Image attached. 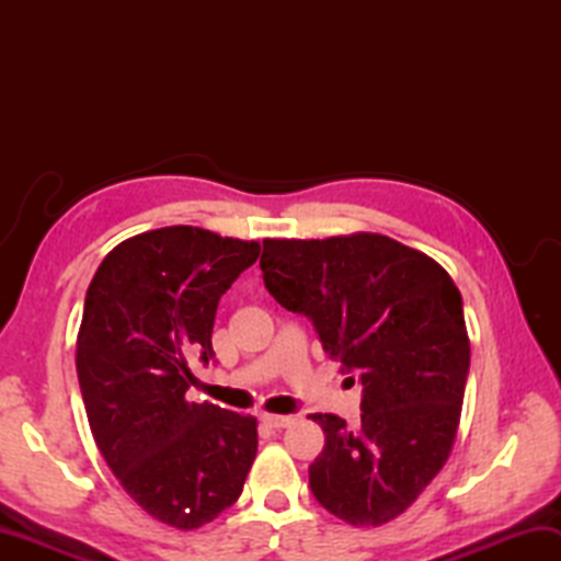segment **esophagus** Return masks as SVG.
<instances>
[{"label":"esophagus","instance_id":"esophagus-1","mask_svg":"<svg viewBox=\"0 0 561 561\" xmlns=\"http://www.w3.org/2000/svg\"><path fill=\"white\" fill-rule=\"evenodd\" d=\"M260 420H262V424H267L270 428H284V426L291 424V416H287V414H270V412H262Z\"/></svg>","mask_w":561,"mask_h":561}]
</instances>
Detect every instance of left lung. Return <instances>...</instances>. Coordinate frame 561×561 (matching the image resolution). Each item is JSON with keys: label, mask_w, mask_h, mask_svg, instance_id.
<instances>
[{"label": "left lung", "mask_w": 561, "mask_h": 561, "mask_svg": "<svg viewBox=\"0 0 561 561\" xmlns=\"http://www.w3.org/2000/svg\"><path fill=\"white\" fill-rule=\"evenodd\" d=\"M260 270L274 301L311 320L364 388L359 428L311 414L325 432L308 468L313 496L352 526L392 520L444 468L458 432L470 371L458 287L436 260L380 233L267 238Z\"/></svg>", "instance_id": "8db88e82"}]
</instances>
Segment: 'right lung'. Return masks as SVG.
<instances>
[{
    "label": "right lung",
    "mask_w": 561,
    "mask_h": 561,
    "mask_svg": "<svg viewBox=\"0 0 561 561\" xmlns=\"http://www.w3.org/2000/svg\"><path fill=\"white\" fill-rule=\"evenodd\" d=\"M257 255L255 241L165 226L115 245L89 284L77 376L91 434L125 492L165 526L217 518L255 460V416L185 392L193 362L214 359L219 299Z\"/></svg>",
    "instance_id": "1"
}]
</instances>
